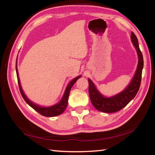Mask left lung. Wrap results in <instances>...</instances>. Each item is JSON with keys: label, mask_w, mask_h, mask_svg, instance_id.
Instances as JSON below:
<instances>
[{"label": "left lung", "mask_w": 155, "mask_h": 155, "mask_svg": "<svg viewBox=\"0 0 155 155\" xmlns=\"http://www.w3.org/2000/svg\"><path fill=\"white\" fill-rule=\"evenodd\" d=\"M131 41L137 51L138 55V65L135 74L127 87L122 92L114 96L104 97L99 92L95 85L90 78L89 82V94L93 106L99 111L104 113H114L124 108L129 103L131 100L135 98L140 87L141 73L143 68V59L142 53L139 47L138 40L134 33H131Z\"/></svg>", "instance_id": "8db88e82"}]
</instances>
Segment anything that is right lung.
Returning a JSON list of instances; mask_svg holds the SVG:
<instances>
[{
  "mask_svg": "<svg viewBox=\"0 0 155 155\" xmlns=\"http://www.w3.org/2000/svg\"><path fill=\"white\" fill-rule=\"evenodd\" d=\"M17 63V62H16ZM15 69H16V74H17V78H18V86H19L20 91L21 93V95H22V98H24L26 103H27L28 105L31 106L33 109H35L36 111H38L39 114H41V115H44V116L46 117H54L57 116V115H59L61 114L63 112H64L66 107L68 106V97H69V94L70 90H71L72 87L73 85L75 83L76 81H77L78 78L81 77V76H78L77 77L74 78V79H72L70 82L68 84L66 89H65V92L64 94V96H63L62 98L59 103H57L54 105H52L51 107H43L41 106H39L38 104L33 103V102H31L29 99H28L23 91L22 87H21L20 85V82L19 77H18V69H17V64L15 65Z\"/></svg>",
  "mask_w": 155,
  "mask_h": 155,
  "instance_id": "obj_1",
  "label": "right lung"
}]
</instances>
